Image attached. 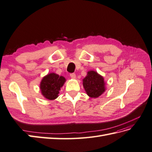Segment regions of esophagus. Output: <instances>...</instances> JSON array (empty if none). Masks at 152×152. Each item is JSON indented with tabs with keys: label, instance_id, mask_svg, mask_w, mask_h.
I'll list each match as a JSON object with an SVG mask.
<instances>
[{
	"label": "esophagus",
	"instance_id": "34e87169",
	"mask_svg": "<svg viewBox=\"0 0 152 152\" xmlns=\"http://www.w3.org/2000/svg\"><path fill=\"white\" fill-rule=\"evenodd\" d=\"M70 77H71V78H72V79H75L76 78V75L75 73H72V74H70Z\"/></svg>",
	"mask_w": 152,
	"mask_h": 152
}]
</instances>
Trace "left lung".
Instances as JSON below:
<instances>
[{
	"mask_svg": "<svg viewBox=\"0 0 152 152\" xmlns=\"http://www.w3.org/2000/svg\"><path fill=\"white\" fill-rule=\"evenodd\" d=\"M83 86L88 96L93 98L99 97L106 90L104 77L94 70L87 72L83 79Z\"/></svg>",
	"mask_w": 152,
	"mask_h": 152,
	"instance_id": "obj_1",
	"label": "left lung"
}]
</instances>
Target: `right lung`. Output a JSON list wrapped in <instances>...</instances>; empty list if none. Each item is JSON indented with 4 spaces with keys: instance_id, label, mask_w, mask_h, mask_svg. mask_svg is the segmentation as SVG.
Masks as SVG:
<instances>
[{
    "instance_id": "obj_1",
    "label": "right lung",
    "mask_w": 152,
    "mask_h": 152,
    "mask_svg": "<svg viewBox=\"0 0 152 152\" xmlns=\"http://www.w3.org/2000/svg\"><path fill=\"white\" fill-rule=\"evenodd\" d=\"M66 82L62 76L52 72L45 76L40 83V90L44 98L49 100H54L58 97L61 88Z\"/></svg>"
}]
</instances>
